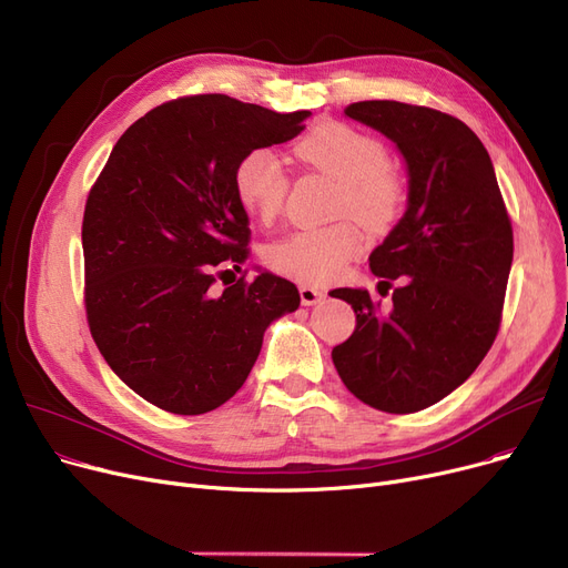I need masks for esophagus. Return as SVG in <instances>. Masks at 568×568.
I'll return each mask as SVG.
<instances>
[{"label": "esophagus", "mask_w": 568, "mask_h": 568, "mask_svg": "<svg viewBox=\"0 0 568 568\" xmlns=\"http://www.w3.org/2000/svg\"><path fill=\"white\" fill-rule=\"evenodd\" d=\"M300 296H302V304L304 306H315V304H320L324 300L326 292H322L317 287H311V285H302L300 287Z\"/></svg>", "instance_id": "34e87169"}]
</instances>
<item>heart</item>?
Masks as SVG:
<instances>
[{
  "label": "heart",
  "mask_w": 568,
  "mask_h": 568,
  "mask_svg": "<svg viewBox=\"0 0 568 568\" xmlns=\"http://www.w3.org/2000/svg\"><path fill=\"white\" fill-rule=\"evenodd\" d=\"M294 154L338 184V216L349 214L371 230L396 221L405 189L403 176L389 165L382 140L349 124L326 122L296 142ZM234 193L248 214L272 223L287 195V174L281 161L266 149H253L234 168ZM364 246L362 230L343 221L281 239L266 248V264L287 278L322 285L341 276Z\"/></svg>",
  "instance_id": "heart-1"
}]
</instances>
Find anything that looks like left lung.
Here are the masks:
<instances>
[{
  "instance_id": "1",
  "label": "left lung",
  "mask_w": 568,
  "mask_h": 568,
  "mask_svg": "<svg viewBox=\"0 0 568 568\" xmlns=\"http://www.w3.org/2000/svg\"><path fill=\"white\" fill-rule=\"evenodd\" d=\"M389 138L407 168L403 219L371 253L377 290H394L382 315L368 290L338 287L354 334L332 349L347 389L366 405L409 414L439 403L488 354L514 262V230L484 142L460 119L398 101L345 108Z\"/></svg>"
}]
</instances>
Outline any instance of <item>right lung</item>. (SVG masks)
Listing matches in <instances>:
<instances>
[{
    "label": "right lung",
    "mask_w": 568,
    "mask_h": 568,
    "mask_svg": "<svg viewBox=\"0 0 568 568\" xmlns=\"http://www.w3.org/2000/svg\"><path fill=\"white\" fill-rule=\"evenodd\" d=\"M308 116L225 94L163 103L116 140L89 191V329L114 375L152 405L186 416L221 407L246 382L266 326L300 308L296 285L266 268L221 292L214 283L248 257L236 163L296 138Z\"/></svg>",
    "instance_id": "obj_1"
}]
</instances>
